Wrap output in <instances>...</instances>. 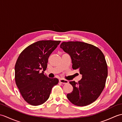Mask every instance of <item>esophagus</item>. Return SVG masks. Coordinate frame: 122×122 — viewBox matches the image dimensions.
<instances>
[{
    "label": "esophagus",
    "mask_w": 122,
    "mask_h": 122,
    "mask_svg": "<svg viewBox=\"0 0 122 122\" xmlns=\"http://www.w3.org/2000/svg\"><path fill=\"white\" fill-rule=\"evenodd\" d=\"M59 82L61 83H62V84H68L69 83V81H68V80H64V79H61L59 80Z\"/></svg>",
    "instance_id": "1"
}]
</instances>
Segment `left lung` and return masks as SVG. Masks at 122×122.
I'll use <instances>...</instances> for the list:
<instances>
[{"mask_svg":"<svg viewBox=\"0 0 122 122\" xmlns=\"http://www.w3.org/2000/svg\"><path fill=\"white\" fill-rule=\"evenodd\" d=\"M60 48L70 56L72 68L82 75L78 82L70 81L73 90L67 98L75 105L84 107L94 102L104 90L107 76L105 56L99 48L80 41L63 42Z\"/></svg>","mask_w":122,"mask_h":122,"instance_id":"left-lung-1","label":"left lung"}]
</instances>
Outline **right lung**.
<instances>
[{
    "instance_id": "add662e5",
    "label": "right lung",
    "mask_w": 122,
    "mask_h": 122,
    "mask_svg": "<svg viewBox=\"0 0 122 122\" xmlns=\"http://www.w3.org/2000/svg\"><path fill=\"white\" fill-rule=\"evenodd\" d=\"M61 41L41 40L23 50L15 64V82L22 97L31 105L43 104L48 100L53 86L58 83L56 78H49L45 71L48 58Z\"/></svg>"
}]
</instances>
